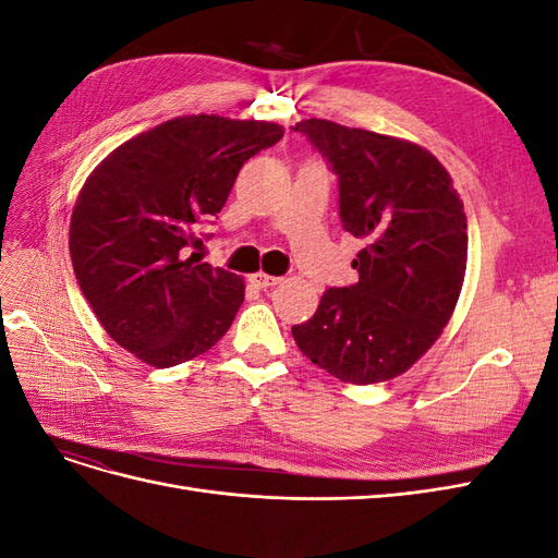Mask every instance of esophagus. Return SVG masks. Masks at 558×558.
Instances as JSON below:
<instances>
[{"label": "esophagus", "mask_w": 558, "mask_h": 558, "mask_svg": "<svg viewBox=\"0 0 558 558\" xmlns=\"http://www.w3.org/2000/svg\"><path fill=\"white\" fill-rule=\"evenodd\" d=\"M248 281H251L253 286H258V289H269V286L281 283V277H269V275H265V272H256V275L248 277Z\"/></svg>", "instance_id": "obj_1"}]
</instances>
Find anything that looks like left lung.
I'll return each mask as SVG.
<instances>
[{
    "mask_svg": "<svg viewBox=\"0 0 558 558\" xmlns=\"http://www.w3.org/2000/svg\"><path fill=\"white\" fill-rule=\"evenodd\" d=\"M295 132L340 177V218L365 240L353 258L359 281L328 289L316 314L293 326L305 356L347 384L393 379L442 335L468 263L463 202L430 150L324 118Z\"/></svg>",
    "mask_w": 558,
    "mask_h": 558,
    "instance_id": "1",
    "label": "left lung"
}]
</instances>
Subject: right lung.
I'll use <instances>...</instances> for the list:
<instances>
[{
    "label": "right lung",
    "instance_id": "obj_1",
    "mask_svg": "<svg viewBox=\"0 0 558 558\" xmlns=\"http://www.w3.org/2000/svg\"><path fill=\"white\" fill-rule=\"evenodd\" d=\"M283 128L179 116L128 140L83 183L70 223L74 275L116 344L154 367L209 351L244 302V279L199 263L195 226L223 209L242 165Z\"/></svg>",
    "mask_w": 558,
    "mask_h": 558
}]
</instances>
